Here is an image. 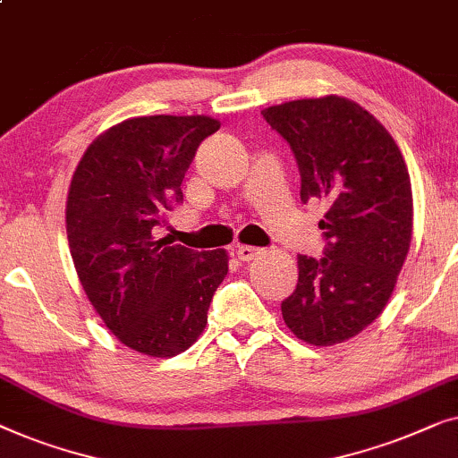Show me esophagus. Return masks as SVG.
<instances>
[{"label": "esophagus", "mask_w": 458, "mask_h": 458, "mask_svg": "<svg viewBox=\"0 0 458 458\" xmlns=\"http://www.w3.org/2000/svg\"><path fill=\"white\" fill-rule=\"evenodd\" d=\"M261 255V249L257 247H249V244H238L236 247V257L241 261H253L255 257Z\"/></svg>", "instance_id": "1"}]
</instances>
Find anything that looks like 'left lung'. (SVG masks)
I'll list each match as a JSON object with an SVG mask.
<instances>
[{
	"label": "left lung",
	"mask_w": 458,
	"mask_h": 458,
	"mask_svg": "<svg viewBox=\"0 0 458 458\" xmlns=\"http://www.w3.org/2000/svg\"><path fill=\"white\" fill-rule=\"evenodd\" d=\"M294 151L301 201H324V259L299 255V284L282 318L307 344L363 332L394 293L413 236V191L403 153L359 103L326 95L261 109Z\"/></svg>",
	"instance_id": "left-lung-1"
}]
</instances>
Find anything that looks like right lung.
<instances>
[{"mask_svg":"<svg viewBox=\"0 0 458 458\" xmlns=\"http://www.w3.org/2000/svg\"><path fill=\"white\" fill-rule=\"evenodd\" d=\"M209 115H140L101 132L72 174L66 232L76 274L109 332L147 357H174L208 326L228 274L224 249L191 250L156 238L203 139Z\"/></svg>","mask_w":458,"mask_h":458,"instance_id":"obj_1","label":"right lung"}]
</instances>
